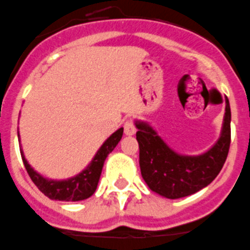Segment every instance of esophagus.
I'll return each mask as SVG.
<instances>
[{
	"mask_svg": "<svg viewBox=\"0 0 250 250\" xmlns=\"http://www.w3.org/2000/svg\"><path fill=\"white\" fill-rule=\"evenodd\" d=\"M124 132H125V135H129V136H131V135L136 132V127H135L134 123L131 120L125 121V124H124Z\"/></svg>",
	"mask_w": 250,
	"mask_h": 250,
	"instance_id": "34e87169",
	"label": "esophagus"
}]
</instances>
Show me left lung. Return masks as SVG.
<instances>
[{
	"label": "left lung",
	"instance_id": "obj_1",
	"mask_svg": "<svg viewBox=\"0 0 250 250\" xmlns=\"http://www.w3.org/2000/svg\"><path fill=\"white\" fill-rule=\"evenodd\" d=\"M135 126L144 181L151 191L177 200L207 187L221 172L230 145L229 100L226 97L221 136L209 150L200 155L176 152L146 121L135 120Z\"/></svg>",
	"mask_w": 250,
	"mask_h": 250
}]
</instances>
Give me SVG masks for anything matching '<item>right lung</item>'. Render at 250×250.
I'll return each instance as SVG.
<instances>
[{"mask_svg": "<svg viewBox=\"0 0 250 250\" xmlns=\"http://www.w3.org/2000/svg\"><path fill=\"white\" fill-rule=\"evenodd\" d=\"M123 132L124 129L120 127L114 134L110 135L104 141V144L100 146L99 150L97 151L90 164L77 176L67 178V180H49V178L43 177L41 173L34 171L33 167L28 164V161L24 157L22 147H20L21 156H22L24 167H26L31 180L38 187V189L42 193H44L48 198L56 201H65V202L83 201L93 196L95 189H97L105 159L116 147V145L123 137ZM18 136H20V134H18Z\"/></svg>", "mask_w": 250, "mask_h": 250, "instance_id": "1", "label": "right lung"}]
</instances>
